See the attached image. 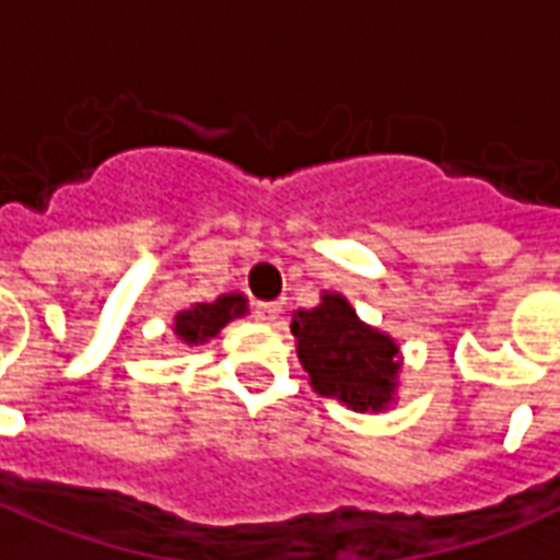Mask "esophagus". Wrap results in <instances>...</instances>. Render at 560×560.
I'll use <instances>...</instances> for the list:
<instances>
[{
  "label": "esophagus",
  "instance_id": "esophagus-1",
  "mask_svg": "<svg viewBox=\"0 0 560 560\" xmlns=\"http://www.w3.org/2000/svg\"><path fill=\"white\" fill-rule=\"evenodd\" d=\"M279 314H281L279 302H258V305H255V317L264 323H276L279 320Z\"/></svg>",
  "mask_w": 560,
  "mask_h": 560
}]
</instances>
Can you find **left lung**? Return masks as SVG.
<instances>
[{
  "label": "left lung",
  "instance_id": "1",
  "mask_svg": "<svg viewBox=\"0 0 560 560\" xmlns=\"http://www.w3.org/2000/svg\"><path fill=\"white\" fill-rule=\"evenodd\" d=\"M291 332L317 395L371 416L395 407L404 371L400 343L364 323L343 293L323 291L314 308H296Z\"/></svg>",
  "mask_w": 560,
  "mask_h": 560
}]
</instances>
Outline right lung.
<instances>
[{
  "label": "right lung",
  "instance_id": "right-lung-1",
  "mask_svg": "<svg viewBox=\"0 0 560 560\" xmlns=\"http://www.w3.org/2000/svg\"><path fill=\"white\" fill-rule=\"evenodd\" d=\"M248 314L246 293L231 291L222 293L217 302H196L186 305L172 317V332L177 341L186 347H198V343L213 341L231 320H240Z\"/></svg>",
  "mask_w": 560,
  "mask_h": 560
}]
</instances>
